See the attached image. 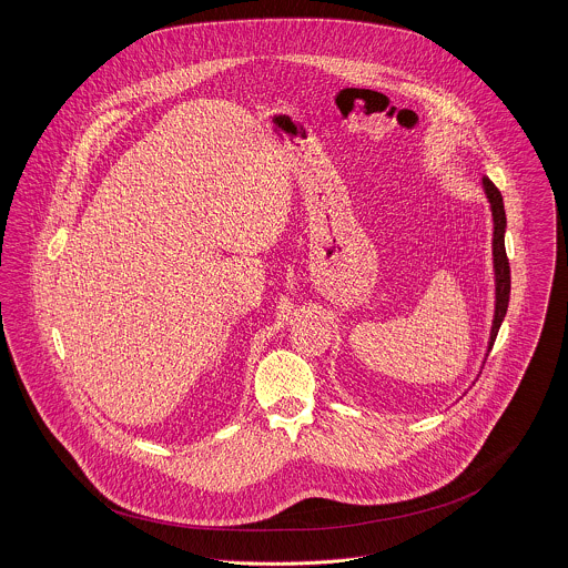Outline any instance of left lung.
<instances>
[{
	"label": "left lung",
	"mask_w": 568,
	"mask_h": 568,
	"mask_svg": "<svg viewBox=\"0 0 568 568\" xmlns=\"http://www.w3.org/2000/svg\"><path fill=\"white\" fill-rule=\"evenodd\" d=\"M484 190H486L487 201L491 207V219H494V239H491V255H494V282H496V306H494V322H491V332H489V343H487V352L491 349L498 327L505 320L507 313V304H509V260L505 253V227H507V219H505V207H503V196L498 192V187L484 176Z\"/></svg>",
	"instance_id": "8db88e82"
}]
</instances>
